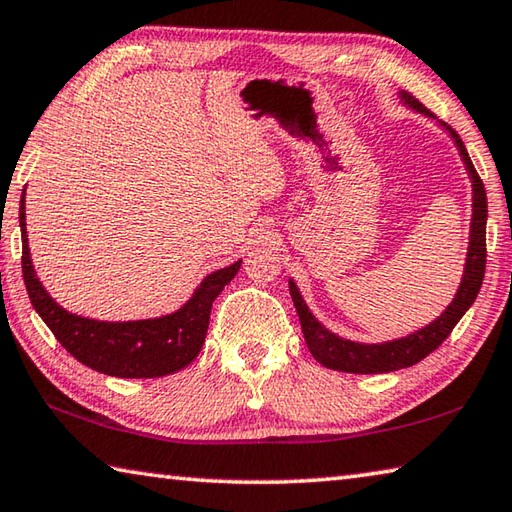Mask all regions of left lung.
Returning a JSON list of instances; mask_svg holds the SVG:
<instances>
[{
    "instance_id": "left-lung-1",
    "label": "left lung",
    "mask_w": 512,
    "mask_h": 512,
    "mask_svg": "<svg viewBox=\"0 0 512 512\" xmlns=\"http://www.w3.org/2000/svg\"><path fill=\"white\" fill-rule=\"evenodd\" d=\"M402 101L409 103L411 108H415L422 115L433 117L431 112L422 106V103L413 97L409 92H402ZM449 135L454 137V142L461 151V158L467 167V173L472 178V228H470V248H467V262H465V273H463V282L458 287L456 298L452 300L443 314H440L433 323L427 327L418 329L404 339L397 341H388V343H379V345H366V343H354V341H345L339 339V336L327 332V329L318 323L311 314L309 307L302 300L300 291L296 287V282L289 280V291L293 298V305H296V311L300 316V325H302V334H305L307 348L314 354V359L318 363H323L325 368L332 370H341V372H357V375H375V372H393V370H402L415 366V363L422 361L424 357L443 345V341L452 334V329L456 327L458 320L463 318V314L470 309L472 302L479 296V289L483 284V275H485V257H488V250H485V221H488V198H485V187L483 180L476 173L474 164L470 160V155L465 151V144L452 126L443 124Z\"/></svg>"
}]
</instances>
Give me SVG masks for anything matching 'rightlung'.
<instances>
[{
    "instance_id": "1",
    "label": "right lung",
    "mask_w": 512,
    "mask_h": 512,
    "mask_svg": "<svg viewBox=\"0 0 512 512\" xmlns=\"http://www.w3.org/2000/svg\"><path fill=\"white\" fill-rule=\"evenodd\" d=\"M20 228L22 273L33 309L76 361L110 377H164L189 366L205 343L212 302L219 298L225 284L237 275L241 266L239 259L232 266L207 275L187 305L180 307L176 314L151 320H131V323H103V320L69 314L51 300L40 284L29 253L24 192L20 201Z\"/></svg>"
}]
</instances>
